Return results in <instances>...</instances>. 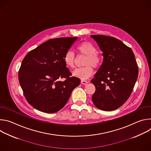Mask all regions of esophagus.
<instances>
[{"label": "esophagus", "mask_w": 151, "mask_h": 151, "mask_svg": "<svg viewBox=\"0 0 151 151\" xmlns=\"http://www.w3.org/2000/svg\"><path fill=\"white\" fill-rule=\"evenodd\" d=\"M81 83H82V84H83V85H86V84H87V83H88V82H87V81H85V80H81Z\"/></svg>", "instance_id": "obj_1"}]
</instances>
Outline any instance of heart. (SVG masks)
Listing matches in <instances>:
<instances>
[{
  "mask_svg": "<svg viewBox=\"0 0 151 151\" xmlns=\"http://www.w3.org/2000/svg\"><path fill=\"white\" fill-rule=\"evenodd\" d=\"M76 50L79 54L86 55L83 61L85 66L76 69L72 73L73 76L82 80L87 79L93 74L94 71L92 67L98 69L101 65V57L97 52V47L88 41L81 43L77 46ZM63 61L68 68L70 69L74 68L76 57L73 52L68 51L64 55Z\"/></svg>",
  "mask_w": 151,
  "mask_h": 151,
  "instance_id": "1",
  "label": "heart"
}]
</instances>
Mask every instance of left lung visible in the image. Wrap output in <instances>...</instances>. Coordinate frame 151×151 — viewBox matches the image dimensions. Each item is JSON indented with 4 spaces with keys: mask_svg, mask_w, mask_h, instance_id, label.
<instances>
[{
    "mask_svg": "<svg viewBox=\"0 0 151 151\" xmlns=\"http://www.w3.org/2000/svg\"><path fill=\"white\" fill-rule=\"evenodd\" d=\"M103 52L101 66L91 79L96 91L94 104L111 111L121 107L130 96L138 77V67L130 48L120 40L104 35L90 36Z\"/></svg>",
    "mask_w": 151,
    "mask_h": 151,
    "instance_id": "1",
    "label": "left lung"
}]
</instances>
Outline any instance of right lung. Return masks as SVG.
Instances as JSON below:
<instances>
[{
    "instance_id": "add662e5",
    "label": "right lung",
    "mask_w": 151,
    "mask_h": 151,
    "mask_svg": "<svg viewBox=\"0 0 151 151\" xmlns=\"http://www.w3.org/2000/svg\"><path fill=\"white\" fill-rule=\"evenodd\" d=\"M76 37L50 39L30 51L22 61L18 79L25 98L35 109L58 112L65 106L81 80L66 68L63 57ZM65 78L61 81L60 79Z\"/></svg>"
}]
</instances>
